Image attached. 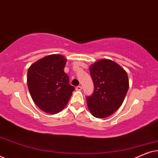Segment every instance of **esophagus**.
I'll list each match as a JSON object with an SVG mask.
<instances>
[{
    "instance_id": "34e87169",
    "label": "esophagus",
    "mask_w": 158,
    "mask_h": 158,
    "mask_svg": "<svg viewBox=\"0 0 158 158\" xmlns=\"http://www.w3.org/2000/svg\"><path fill=\"white\" fill-rule=\"evenodd\" d=\"M75 89H76V90H82V87L81 85H78L77 86L76 88H75Z\"/></svg>"
}]
</instances>
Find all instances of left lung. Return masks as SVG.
<instances>
[{"label":"left lung","mask_w":158,"mask_h":158,"mask_svg":"<svg viewBox=\"0 0 158 158\" xmlns=\"http://www.w3.org/2000/svg\"><path fill=\"white\" fill-rule=\"evenodd\" d=\"M94 84L91 96L86 97L90 113L96 118L108 117L122 106L129 89L126 71L111 60H100L90 67Z\"/></svg>","instance_id":"left-lung-1"}]
</instances>
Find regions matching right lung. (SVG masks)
Masks as SVG:
<instances>
[{
	"label": "right lung",
	"instance_id": "right-lung-1",
	"mask_svg": "<svg viewBox=\"0 0 158 158\" xmlns=\"http://www.w3.org/2000/svg\"><path fill=\"white\" fill-rule=\"evenodd\" d=\"M67 60L61 55H51L29 67L27 85L35 104L45 113L57 114L65 107L75 90L64 72Z\"/></svg>",
	"mask_w": 158,
	"mask_h": 158
}]
</instances>
